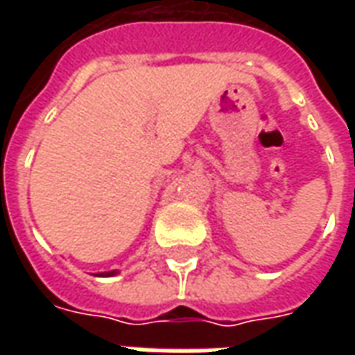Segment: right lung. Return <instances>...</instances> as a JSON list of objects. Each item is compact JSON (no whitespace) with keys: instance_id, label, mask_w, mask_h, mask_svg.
I'll list each match as a JSON object with an SVG mask.
<instances>
[{"instance_id":"obj_1","label":"right lung","mask_w":355,"mask_h":355,"mask_svg":"<svg viewBox=\"0 0 355 355\" xmlns=\"http://www.w3.org/2000/svg\"><path fill=\"white\" fill-rule=\"evenodd\" d=\"M116 274V272H108V274H101V275H114Z\"/></svg>"}]
</instances>
